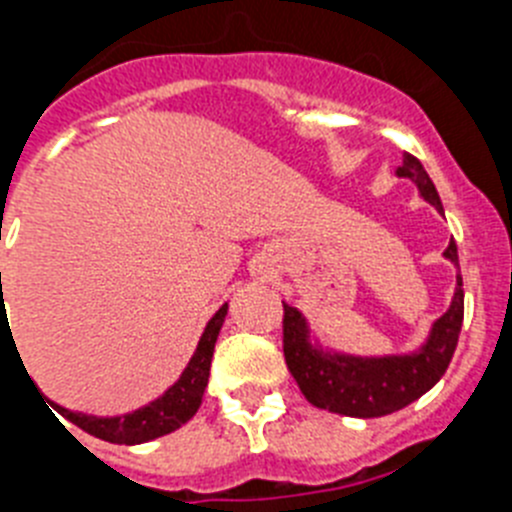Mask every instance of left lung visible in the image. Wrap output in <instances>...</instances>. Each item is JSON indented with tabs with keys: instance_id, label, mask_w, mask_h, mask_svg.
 Returning a JSON list of instances; mask_svg holds the SVG:
<instances>
[{
	"instance_id": "8db88e82",
	"label": "left lung",
	"mask_w": 512,
	"mask_h": 512,
	"mask_svg": "<svg viewBox=\"0 0 512 512\" xmlns=\"http://www.w3.org/2000/svg\"><path fill=\"white\" fill-rule=\"evenodd\" d=\"M400 179H410L428 205L443 215L441 197L425 174L418 158L405 153L395 171ZM443 256L459 269V253L451 238ZM464 320V289L456 274L454 297L449 310L431 325L425 341L408 354L356 356L328 348L312 336L310 323L297 307L284 302V359L307 402L328 413L348 418H382L408 408L423 397L449 369Z\"/></svg>"
}]
</instances>
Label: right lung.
Segmentation results:
<instances>
[{
  "label": "right lung",
  "instance_id": "right-lung-1",
  "mask_svg": "<svg viewBox=\"0 0 512 512\" xmlns=\"http://www.w3.org/2000/svg\"><path fill=\"white\" fill-rule=\"evenodd\" d=\"M225 315H228V302H225V305L212 315L210 323L205 325V333L200 336V343L194 348L192 359L184 366V372L179 374V379L171 384L164 395H158L156 400H151L148 405H143V408L133 410V413L107 415V418H102V415H87L79 413V410L61 408V405L48 400L43 392H40V397H45L48 408L56 410V413L63 415L69 423L79 425L81 431L92 433V436L102 438V441L135 446V443H146L158 436H166V433L182 428V425L200 410L207 379H210L212 351H215V343L217 336H220V328H223L225 323ZM53 418H56V415H53Z\"/></svg>",
  "mask_w": 512,
  "mask_h": 512
}]
</instances>
